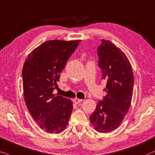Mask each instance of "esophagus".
I'll use <instances>...</instances> for the list:
<instances>
[{
	"mask_svg": "<svg viewBox=\"0 0 155 155\" xmlns=\"http://www.w3.org/2000/svg\"><path fill=\"white\" fill-rule=\"evenodd\" d=\"M73 101H74V103H75L76 104H79L81 102H82V100H81V99H79V98H76L74 99Z\"/></svg>",
	"mask_w": 155,
	"mask_h": 155,
	"instance_id": "34e87169",
	"label": "esophagus"
}]
</instances>
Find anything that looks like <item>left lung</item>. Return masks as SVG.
<instances>
[{"mask_svg":"<svg viewBox=\"0 0 155 155\" xmlns=\"http://www.w3.org/2000/svg\"><path fill=\"white\" fill-rule=\"evenodd\" d=\"M101 80L106 81V95L97 104L90 121L99 133L115 130L130 106L134 85L131 64L120 49L110 41L101 40L98 47Z\"/></svg>","mask_w":155,"mask_h":155,"instance_id":"obj_1","label":"left lung"}]
</instances>
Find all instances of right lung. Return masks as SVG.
<instances>
[{"instance_id": "right-lung-1", "label": "right lung", "mask_w": 155, "mask_h": 155, "mask_svg": "<svg viewBox=\"0 0 155 155\" xmlns=\"http://www.w3.org/2000/svg\"><path fill=\"white\" fill-rule=\"evenodd\" d=\"M80 40H50L28 56L22 68V86L27 108L35 121L48 133L62 132L73 109L69 99L53 94L60 74Z\"/></svg>"}]
</instances>
